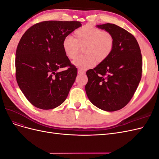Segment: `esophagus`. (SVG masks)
Here are the masks:
<instances>
[{
  "label": "esophagus",
  "mask_w": 159,
  "mask_h": 159,
  "mask_svg": "<svg viewBox=\"0 0 159 159\" xmlns=\"http://www.w3.org/2000/svg\"><path fill=\"white\" fill-rule=\"evenodd\" d=\"M84 73H85V71L81 70V69H78V74H83Z\"/></svg>",
  "instance_id": "34e87169"
}]
</instances>
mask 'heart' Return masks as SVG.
Instances as JSON below:
<instances>
[{"instance_id":"heart-1","label":"heart","mask_w":159,"mask_h":159,"mask_svg":"<svg viewBox=\"0 0 159 159\" xmlns=\"http://www.w3.org/2000/svg\"><path fill=\"white\" fill-rule=\"evenodd\" d=\"M74 38L66 36L62 42V48L66 57L74 60L80 48L85 54L73 61L79 69L87 70L99 62L106 60L114 48V38L111 33L91 25L81 26L74 32Z\"/></svg>"}]
</instances>
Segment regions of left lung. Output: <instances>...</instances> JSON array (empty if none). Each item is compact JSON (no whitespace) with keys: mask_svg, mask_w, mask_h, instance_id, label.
Here are the masks:
<instances>
[{"mask_svg":"<svg viewBox=\"0 0 159 159\" xmlns=\"http://www.w3.org/2000/svg\"><path fill=\"white\" fill-rule=\"evenodd\" d=\"M112 34L114 48L108 58L87 71L85 91L97 107L115 111L130 102L142 75V56L136 38L114 24L97 25Z\"/></svg>","mask_w":159,"mask_h":159,"instance_id":"1","label":"left lung"}]
</instances>
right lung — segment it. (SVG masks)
Wrapping results in <instances>:
<instances>
[{
	"label": "right lung",
	"instance_id": "obj_1",
	"mask_svg": "<svg viewBox=\"0 0 159 159\" xmlns=\"http://www.w3.org/2000/svg\"><path fill=\"white\" fill-rule=\"evenodd\" d=\"M81 24L44 21L24 34L16 52V79L26 99L41 109L58 107L67 98L78 70L62 48V42ZM62 67L67 69L58 72Z\"/></svg>",
	"mask_w": 159,
	"mask_h": 159
}]
</instances>
